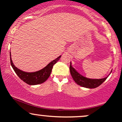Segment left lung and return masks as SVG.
I'll use <instances>...</instances> for the list:
<instances>
[{"mask_svg":"<svg viewBox=\"0 0 122 122\" xmlns=\"http://www.w3.org/2000/svg\"><path fill=\"white\" fill-rule=\"evenodd\" d=\"M69 69L71 75L72 76L73 79L76 82V83L82 86V87L87 88H95L97 87L99 85H101L107 79L108 76L110 75H109L106 77L100 79H92L86 78L81 75H80L79 72H77L76 70L72 66L71 62V64H70ZM111 72L112 71H111ZM111 73L110 74H111Z\"/></svg>","mask_w":122,"mask_h":122,"instance_id":"8db88e82","label":"left lung"}]
</instances>
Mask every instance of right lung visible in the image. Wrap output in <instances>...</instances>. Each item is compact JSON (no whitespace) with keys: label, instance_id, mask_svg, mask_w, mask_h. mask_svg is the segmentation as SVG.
<instances>
[{"label":"right lung","instance_id":"right-lung-1","mask_svg":"<svg viewBox=\"0 0 122 122\" xmlns=\"http://www.w3.org/2000/svg\"><path fill=\"white\" fill-rule=\"evenodd\" d=\"M10 56L11 65L14 71L22 81L30 85L40 84L43 83L45 81H46L47 79L49 77L50 73L52 71L53 65L60 60L61 57V56H60L55 60L51 61L45 68L40 71L34 72H26L21 71L14 65L11 60V51L10 53Z\"/></svg>","mask_w":122,"mask_h":122}]
</instances>
